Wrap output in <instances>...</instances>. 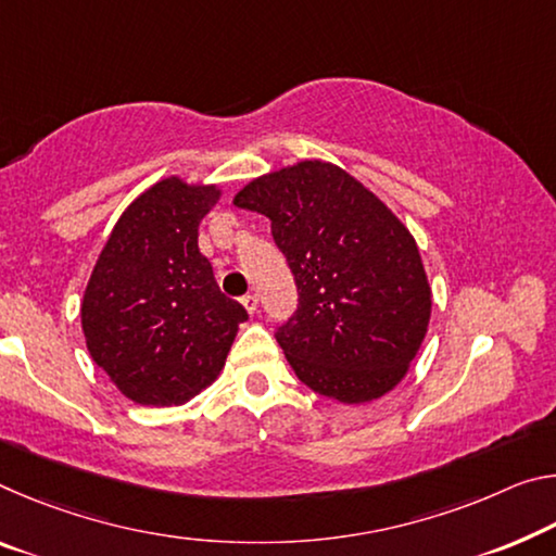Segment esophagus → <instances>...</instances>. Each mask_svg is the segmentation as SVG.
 <instances>
[{
    "label": "esophagus",
    "mask_w": 556,
    "mask_h": 556,
    "mask_svg": "<svg viewBox=\"0 0 556 556\" xmlns=\"http://www.w3.org/2000/svg\"><path fill=\"white\" fill-rule=\"evenodd\" d=\"M257 294H244L242 296V306H244V309H247V314H254V312H257Z\"/></svg>",
    "instance_id": "esophagus-1"
}]
</instances>
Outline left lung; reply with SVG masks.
<instances>
[{
    "instance_id": "obj_1",
    "label": "left lung",
    "mask_w": 556,
    "mask_h": 556,
    "mask_svg": "<svg viewBox=\"0 0 556 556\" xmlns=\"http://www.w3.org/2000/svg\"><path fill=\"white\" fill-rule=\"evenodd\" d=\"M232 202L271 219L294 275L299 309L277 341L299 381L346 405L393 391L433 309L408 227L364 182L326 161L260 175Z\"/></svg>"
}]
</instances>
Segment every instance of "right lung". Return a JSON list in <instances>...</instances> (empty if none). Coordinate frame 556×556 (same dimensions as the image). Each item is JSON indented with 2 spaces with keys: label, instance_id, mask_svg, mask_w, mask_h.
I'll list each match as a JSON object with an SVG mask.
<instances>
[{
  "label": "right lung",
  "instance_id": "right-lung-1",
  "mask_svg": "<svg viewBox=\"0 0 556 556\" xmlns=\"http://www.w3.org/2000/svg\"><path fill=\"white\" fill-rule=\"evenodd\" d=\"M219 195V185L180 175L153 182L123 210L93 264L81 302L86 349L138 405H182L205 391L247 319L198 247Z\"/></svg>",
  "mask_w": 556,
  "mask_h": 556
}]
</instances>
